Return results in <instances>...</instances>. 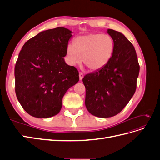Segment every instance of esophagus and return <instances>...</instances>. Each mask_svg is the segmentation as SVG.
I'll use <instances>...</instances> for the list:
<instances>
[{"label": "esophagus", "instance_id": "1", "mask_svg": "<svg viewBox=\"0 0 160 160\" xmlns=\"http://www.w3.org/2000/svg\"><path fill=\"white\" fill-rule=\"evenodd\" d=\"M79 79H80V80H82V79H83V74L81 72H79Z\"/></svg>", "mask_w": 160, "mask_h": 160}]
</instances>
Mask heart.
Segmentation results:
<instances>
[{
	"instance_id": "b5f03b06",
	"label": "heart",
	"mask_w": 160,
	"mask_h": 160,
	"mask_svg": "<svg viewBox=\"0 0 160 160\" xmlns=\"http://www.w3.org/2000/svg\"><path fill=\"white\" fill-rule=\"evenodd\" d=\"M115 43L109 35L89 33L75 38L74 44L67 46V59L72 65L83 62L91 71H99L107 65L112 57Z\"/></svg>"
}]
</instances>
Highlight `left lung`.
<instances>
[{
    "instance_id": "left-lung-1",
    "label": "left lung",
    "mask_w": 160,
    "mask_h": 160,
    "mask_svg": "<svg viewBox=\"0 0 160 160\" xmlns=\"http://www.w3.org/2000/svg\"><path fill=\"white\" fill-rule=\"evenodd\" d=\"M115 43L113 55L103 69L87 74L85 106L98 118H111L126 106L136 89L139 65L132 42L122 32L108 29Z\"/></svg>"
}]
</instances>
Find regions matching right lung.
<instances>
[{
  "instance_id": "1",
  "label": "right lung",
  "mask_w": 160,
  "mask_h": 160,
  "mask_svg": "<svg viewBox=\"0 0 160 160\" xmlns=\"http://www.w3.org/2000/svg\"><path fill=\"white\" fill-rule=\"evenodd\" d=\"M72 32L62 27L41 31L19 53L15 92L22 108L32 117L49 118L59 113L67 91L79 80L78 71L64 59Z\"/></svg>"
}]
</instances>
